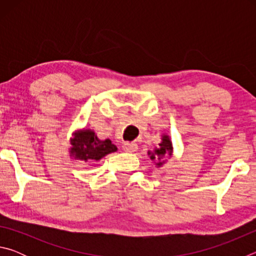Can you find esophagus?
<instances>
[{
  "label": "esophagus",
  "instance_id": "34e87169",
  "mask_svg": "<svg viewBox=\"0 0 256 256\" xmlns=\"http://www.w3.org/2000/svg\"><path fill=\"white\" fill-rule=\"evenodd\" d=\"M138 149V144L136 142H125L123 144V150L125 152H134Z\"/></svg>",
  "mask_w": 256,
  "mask_h": 256
}]
</instances>
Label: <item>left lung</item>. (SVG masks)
<instances>
[{"label":"left lung","instance_id":"8db88e82","mask_svg":"<svg viewBox=\"0 0 256 256\" xmlns=\"http://www.w3.org/2000/svg\"><path fill=\"white\" fill-rule=\"evenodd\" d=\"M159 146H160V148L156 150V152L154 154H151V156H150V158L152 159V160H154V159L160 160V159H162V157H164V154L170 156V154H172V142L170 141V138H168V136H164L162 142L159 144ZM157 164H158V166H160V164H162V162H158Z\"/></svg>","mask_w":256,"mask_h":256}]
</instances>
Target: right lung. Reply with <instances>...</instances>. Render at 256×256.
I'll return each mask as SVG.
<instances>
[{
    "label": "right lung",
    "mask_w": 256,
    "mask_h": 256,
    "mask_svg": "<svg viewBox=\"0 0 256 256\" xmlns=\"http://www.w3.org/2000/svg\"><path fill=\"white\" fill-rule=\"evenodd\" d=\"M71 144L73 146L71 152L76 156V158L84 160H99L104 156L118 150L116 146L112 144L110 140L100 141L94 136L92 131L84 130L80 133H76L72 138Z\"/></svg>",
    "instance_id": "right-lung-1"
}]
</instances>
